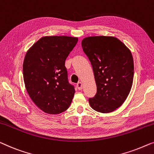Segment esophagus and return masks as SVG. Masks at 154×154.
<instances>
[{"instance_id":"esophagus-1","label":"esophagus","mask_w":154,"mask_h":154,"mask_svg":"<svg viewBox=\"0 0 154 154\" xmlns=\"http://www.w3.org/2000/svg\"><path fill=\"white\" fill-rule=\"evenodd\" d=\"M77 87L79 90H82V88H83V84H82L81 82H79L77 84Z\"/></svg>"}]
</instances>
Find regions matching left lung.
I'll return each mask as SVG.
<instances>
[{
    "label": "left lung",
    "mask_w": 154,
    "mask_h": 154,
    "mask_svg": "<svg viewBox=\"0 0 154 154\" xmlns=\"http://www.w3.org/2000/svg\"><path fill=\"white\" fill-rule=\"evenodd\" d=\"M92 65L97 93L88 99L92 109L109 113L126 100L133 82V58L130 49L112 36H91L82 41Z\"/></svg>",
    "instance_id": "obj_1"
}]
</instances>
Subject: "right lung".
Wrapping results in <instances>:
<instances>
[{
	"instance_id": "1",
	"label": "right lung",
	"mask_w": 154,
	"mask_h": 154,
	"mask_svg": "<svg viewBox=\"0 0 154 154\" xmlns=\"http://www.w3.org/2000/svg\"><path fill=\"white\" fill-rule=\"evenodd\" d=\"M77 41L75 37L45 36L26 54L25 87L33 103L45 113L60 114L72 103L75 91L68 82L65 61Z\"/></svg>"
}]
</instances>
